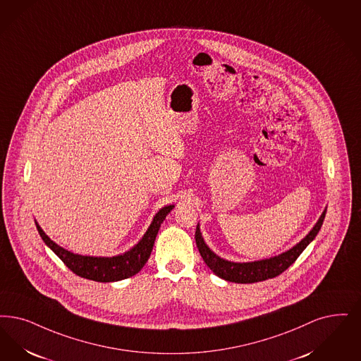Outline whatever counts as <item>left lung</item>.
Here are the masks:
<instances>
[{"label":"left lung","instance_id":"8db88e82","mask_svg":"<svg viewBox=\"0 0 361 361\" xmlns=\"http://www.w3.org/2000/svg\"><path fill=\"white\" fill-rule=\"evenodd\" d=\"M325 214H326V211L322 212V215L318 219L313 230L309 232L298 245H294L286 252L274 257V258H270V259L248 262V263H233V262L221 259L220 257H217L215 252H212L209 250V247L204 243L199 227L195 233V239H196V245H197L199 252L205 262V264L217 276H220L228 282H235V283H254V282H260V281L274 278L276 275L282 274L288 267H290L302 254L303 250L307 247V245L317 236L318 231L321 230V226L324 223Z\"/></svg>","mask_w":361,"mask_h":361}]
</instances>
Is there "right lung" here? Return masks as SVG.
<instances>
[{
  "instance_id": "add662e5",
  "label": "right lung",
  "mask_w": 361,
  "mask_h": 361,
  "mask_svg": "<svg viewBox=\"0 0 361 361\" xmlns=\"http://www.w3.org/2000/svg\"><path fill=\"white\" fill-rule=\"evenodd\" d=\"M174 205H168L161 208L156 216L153 219L150 227L140 240V243L134 245L130 251L123 255H116L113 258H98V257H83L73 254L60 245L54 243L36 224L37 231L40 233L44 243L48 245L63 263L73 271V274L79 275L82 278L91 279L95 282H116L121 279H126L133 275L141 271L145 263L149 259L150 252L153 250L154 240L159 230V226L165 220L166 215L173 209Z\"/></svg>"
}]
</instances>
